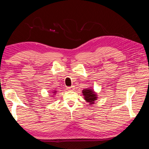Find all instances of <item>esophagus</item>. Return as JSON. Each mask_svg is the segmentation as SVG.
Masks as SVG:
<instances>
[{"label": "esophagus", "mask_w": 149, "mask_h": 149, "mask_svg": "<svg viewBox=\"0 0 149 149\" xmlns=\"http://www.w3.org/2000/svg\"><path fill=\"white\" fill-rule=\"evenodd\" d=\"M67 89L70 90V91H73L74 89V87L73 86H70V87H67Z\"/></svg>", "instance_id": "1"}]
</instances>
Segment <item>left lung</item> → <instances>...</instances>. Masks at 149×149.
Instances as JSON below:
<instances>
[{"mask_svg": "<svg viewBox=\"0 0 149 149\" xmlns=\"http://www.w3.org/2000/svg\"><path fill=\"white\" fill-rule=\"evenodd\" d=\"M83 94L84 96V100L90 104H94L96 100V94L91 89H86L83 90Z\"/></svg>", "mask_w": 149, "mask_h": 149, "instance_id": "1", "label": "left lung"}]
</instances>
